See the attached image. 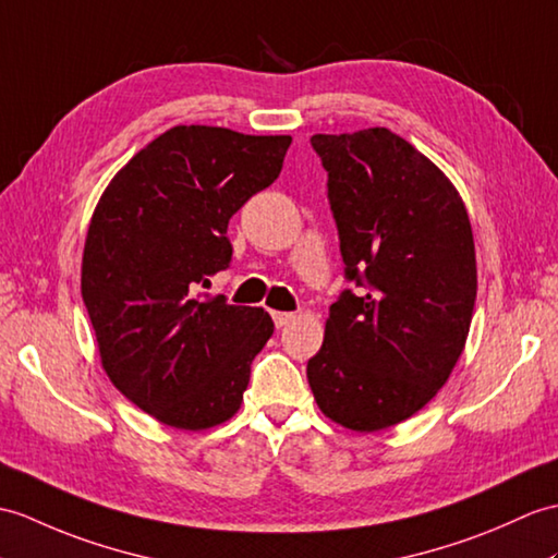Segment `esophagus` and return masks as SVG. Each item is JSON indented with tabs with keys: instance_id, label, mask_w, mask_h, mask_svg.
<instances>
[{
	"instance_id": "34e87169",
	"label": "esophagus",
	"mask_w": 558,
	"mask_h": 558,
	"mask_svg": "<svg viewBox=\"0 0 558 558\" xmlns=\"http://www.w3.org/2000/svg\"><path fill=\"white\" fill-rule=\"evenodd\" d=\"M274 323H276V328H282V326H288V323H292L296 316L294 314H288V311H274Z\"/></svg>"
}]
</instances>
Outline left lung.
<instances>
[{
	"mask_svg": "<svg viewBox=\"0 0 558 558\" xmlns=\"http://www.w3.org/2000/svg\"><path fill=\"white\" fill-rule=\"evenodd\" d=\"M328 171L344 290L306 378L323 416L375 433L411 418L454 371L477 268L469 211L439 168L387 128L311 137Z\"/></svg>",
	"mask_w": 558,
	"mask_h": 558,
	"instance_id": "obj_1",
	"label": "left lung"
}]
</instances>
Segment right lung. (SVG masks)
Instances as JSON below:
<instances>
[{"label": "right lung", "mask_w": 558, "mask_h": 558, "mask_svg": "<svg viewBox=\"0 0 558 558\" xmlns=\"http://www.w3.org/2000/svg\"><path fill=\"white\" fill-rule=\"evenodd\" d=\"M290 135L175 125L140 149L95 206L81 292L101 368L137 409L178 430L235 416L274 335L258 306L199 296L228 268V220L280 175Z\"/></svg>", "instance_id": "1"}]
</instances>
